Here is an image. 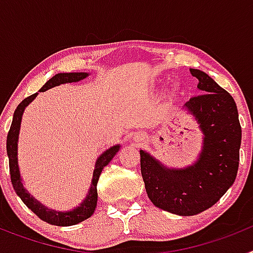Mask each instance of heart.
I'll list each match as a JSON object with an SVG mask.
<instances>
[{"mask_svg": "<svg viewBox=\"0 0 253 253\" xmlns=\"http://www.w3.org/2000/svg\"><path fill=\"white\" fill-rule=\"evenodd\" d=\"M178 91H180V86L178 84H175V86L172 87V92L173 93H178Z\"/></svg>", "mask_w": 253, "mask_h": 253, "instance_id": "b5f03b06", "label": "heart"}]
</instances>
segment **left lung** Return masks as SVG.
<instances>
[{"label": "left lung", "mask_w": 253, "mask_h": 253, "mask_svg": "<svg viewBox=\"0 0 253 253\" xmlns=\"http://www.w3.org/2000/svg\"><path fill=\"white\" fill-rule=\"evenodd\" d=\"M202 95L184 105L203 133L198 160L187 167H166L140 151V171L149 200L160 209L189 216L213 207L236 180L242 129L237 105L224 88L200 69L190 68Z\"/></svg>", "instance_id": "left-lung-1"}]
</instances>
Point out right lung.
Wrapping results in <instances>:
<instances>
[{
  "label": "right lung",
  "mask_w": 253,
  "mask_h": 253,
  "mask_svg": "<svg viewBox=\"0 0 253 253\" xmlns=\"http://www.w3.org/2000/svg\"><path fill=\"white\" fill-rule=\"evenodd\" d=\"M90 73L87 72H71V73H57L55 76L49 80L39 90V92L49 90L51 87L59 86L63 84H72V82H80L88 77ZM38 96V92L34 95L29 96L25 100H22L16 107V110L13 113L12 124H11L10 131L7 134V142H6V149H7L8 156V165H10V175L11 182H12L13 190L16 191L19 198L21 199L22 203L31 210L34 211L42 220L49 223L51 225H59V227H68V225H75L78 223L84 222L87 218H90L93 214L97 205V181H99L100 175H101L102 169L106 165H109L111 160L114 158L120 149V144L110 147L109 149L100 154V157L96 160L95 169H93L92 180H91V186L86 198L82 200V203L78 207H76L72 210H67V211H58L46 208L45 205L42 204L39 200L30 195L28 190L25 189L22 184V178L20 175L19 169V160H17V144H19V134L20 126H21L22 114L25 111V107Z\"/></svg>",
  "instance_id": "1"
}]
</instances>
